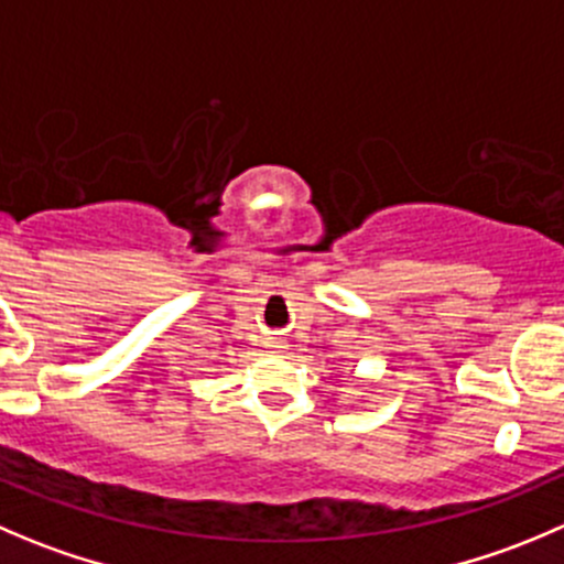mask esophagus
Segmentation results:
<instances>
[{"instance_id":"obj_1","label":"esophagus","mask_w":564,"mask_h":564,"mask_svg":"<svg viewBox=\"0 0 564 564\" xmlns=\"http://www.w3.org/2000/svg\"><path fill=\"white\" fill-rule=\"evenodd\" d=\"M267 347H270L272 352H283V349H286L289 344H286V338H278V336H272L270 341H267Z\"/></svg>"}]
</instances>
